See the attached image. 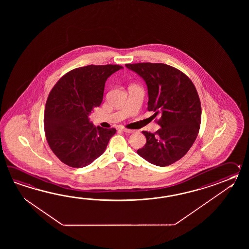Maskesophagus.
I'll use <instances>...</instances> for the list:
<instances>
[{"mask_svg":"<svg viewBox=\"0 0 249 249\" xmlns=\"http://www.w3.org/2000/svg\"><path fill=\"white\" fill-rule=\"evenodd\" d=\"M122 131L126 132V133H132V132H134L133 130H130V129H127V128H123Z\"/></svg>","mask_w":249,"mask_h":249,"instance_id":"34e87169","label":"esophagus"}]
</instances>
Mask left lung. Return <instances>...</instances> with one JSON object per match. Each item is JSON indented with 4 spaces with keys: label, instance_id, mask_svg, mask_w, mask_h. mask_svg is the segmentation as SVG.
Segmentation results:
<instances>
[{
    "label": "left lung",
    "instance_id": "8db88e82",
    "mask_svg": "<svg viewBox=\"0 0 249 249\" xmlns=\"http://www.w3.org/2000/svg\"><path fill=\"white\" fill-rule=\"evenodd\" d=\"M148 86V110L161 128L143 131L147 142L137 153L151 164L166 166L191 148L200 128L201 103L196 87L179 69L163 63L125 64Z\"/></svg>",
    "mask_w": 249,
    "mask_h": 249
}]
</instances>
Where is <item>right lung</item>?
I'll return each instance as SVG.
<instances>
[{"mask_svg": "<svg viewBox=\"0 0 249 249\" xmlns=\"http://www.w3.org/2000/svg\"><path fill=\"white\" fill-rule=\"evenodd\" d=\"M122 68L109 64L73 69L49 93L44 132L50 148L64 164L85 167L105 151L117 130L94 126L88 116L101 105L107 79Z\"/></svg>", "mask_w": 249, "mask_h": 249, "instance_id": "add662e5", "label": "right lung"}]
</instances>
